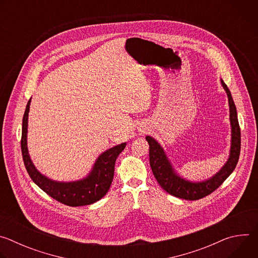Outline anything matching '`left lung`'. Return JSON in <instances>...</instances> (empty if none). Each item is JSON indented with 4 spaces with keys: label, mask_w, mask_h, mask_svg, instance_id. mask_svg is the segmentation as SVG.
<instances>
[{
    "label": "left lung",
    "mask_w": 258,
    "mask_h": 258,
    "mask_svg": "<svg viewBox=\"0 0 258 258\" xmlns=\"http://www.w3.org/2000/svg\"><path fill=\"white\" fill-rule=\"evenodd\" d=\"M222 85L229 98L230 119L232 125V146L229 160L214 176L202 182H191L177 176L160 145L153 138L149 136L146 137V140L148 141L150 146L149 158L152 172L161 188L174 197L185 200H198L204 198L222 185L237 166L241 150V131L237 117L236 106L231 92L224 81H222Z\"/></svg>",
    "instance_id": "8db88e82"
}]
</instances>
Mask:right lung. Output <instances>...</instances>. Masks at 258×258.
I'll list each match as a JSON object with an SVG mask.
<instances>
[{
    "mask_svg": "<svg viewBox=\"0 0 258 258\" xmlns=\"http://www.w3.org/2000/svg\"><path fill=\"white\" fill-rule=\"evenodd\" d=\"M30 100L27 102L22 119L21 152L25 168L30 178L45 193L58 202L68 206H84L95 203L106 195L114 175V165L117 156L125 148V143L117 145L105 151L97 159L92 172L88 177L73 182H58L42 175L32 164L26 146L27 119Z\"/></svg>",
    "mask_w": 258,
    "mask_h": 258,
    "instance_id": "right-lung-1",
    "label": "right lung"
}]
</instances>
